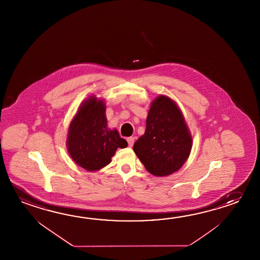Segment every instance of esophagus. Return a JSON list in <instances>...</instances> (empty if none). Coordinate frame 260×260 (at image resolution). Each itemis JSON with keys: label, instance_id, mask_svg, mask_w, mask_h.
<instances>
[{"label": "esophagus", "instance_id": "34e87169", "mask_svg": "<svg viewBox=\"0 0 260 260\" xmlns=\"http://www.w3.org/2000/svg\"><path fill=\"white\" fill-rule=\"evenodd\" d=\"M127 143H128V146L129 147H133L134 142H135V138L134 137H129L127 139Z\"/></svg>", "mask_w": 260, "mask_h": 260}]
</instances>
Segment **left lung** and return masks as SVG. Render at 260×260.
I'll list each match as a JSON object with an SVG mask.
<instances>
[{
    "label": "left lung",
    "instance_id": "obj_1",
    "mask_svg": "<svg viewBox=\"0 0 260 260\" xmlns=\"http://www.w3.org/2000/svg\"><path fill=\"white\" fill-rule=\"evenodd\" d=\"M191 146V133L180 107L169 96H157L151 103L145 133L133 145L140 161L152 175H171L185 163Z\"/></svg>",
    "mask_w": 260,
    "mask_h": 260
}]
</instances>
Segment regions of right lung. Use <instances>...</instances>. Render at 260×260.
<instances>
[{"label":"right lung","instance_id":"add662e5","mask_svg":"<svg viewBox=\"0 0 260 260\" xmlns=\"http://www.w3.org/2000/svg\"><path fill=\"white\" fill-rule=\"evenodd\" d=\"M106 103L91 95L80 104L70 122L67 147L71 158L88 171L100 170L111 162L117 148H126L117 128L107 127Z\"/></svg>","mask_w":260,"mask_h":260}]
</instances>
